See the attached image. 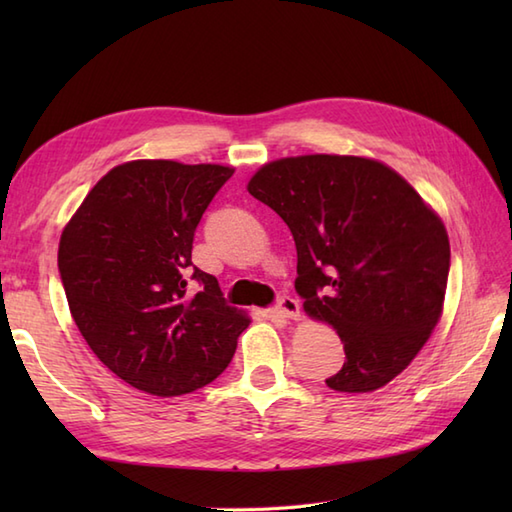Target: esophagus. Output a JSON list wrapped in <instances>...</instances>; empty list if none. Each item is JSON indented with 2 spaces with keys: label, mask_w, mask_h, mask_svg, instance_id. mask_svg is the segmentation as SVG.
Returning a JSON list of instances; mask_svg holds the SVG:
<instances>
[{
  "label": "esophagus",
  "mask_w": 512,
  "mask_h": 512,
  "mask_svg": "<svg viewBox=\"0 0 512 512\" xmlns=\"http://www.w3.org/2000/svg\"><path fill=\"white\" fill-rule=\"evenodd\" d=\"M275 310L281 314V317H286V319H299V314H301L299 301L295 297H288V295L277 299Z\"/></svg>",
  "instance_id": "esophagus-1"
}]
</instances>
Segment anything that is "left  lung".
<instances>
[{
    "mask_svg": "<svg viewBox=\"0 0 512 512\" xmlns=\"http://www.w3.org/2000/svg\"><path fill=\"white\" fill-rule=\"evenodd\" d=\"M248 193L295 237L303 310L341 336L345 363L325 385L365 394L394 380L442 314L451 248L440 217L394 169L358 156L268 162Z\"/></svg>",
    "mask_w": 512,
    "mask_h": 512,
    "instance_id": "left-lung-1",
    "label": "left lung"
}]
</instances>
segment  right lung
Segmentation results:
<instances>
[{"label":"right lung","instance_id":"add662e5","mask_svg":"<svg viewBox=\"0 0 512 512\" xmlns=\"http://www.w3.org/2000/svg\"><path fill=\"white\" fill-rule=\"evenodd\" d=\"M233 171L125 162L94 184L61 233L59 273L76 328L110 372L147 394L209 385L250 323L191 262L195 228Z\"/></svg>","mask_w":512,"mask_h":512}]
</instances>
